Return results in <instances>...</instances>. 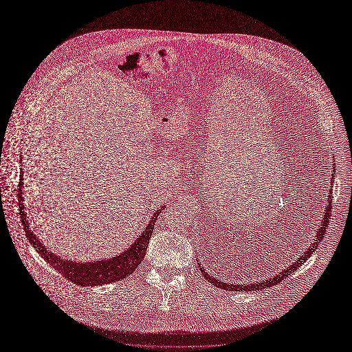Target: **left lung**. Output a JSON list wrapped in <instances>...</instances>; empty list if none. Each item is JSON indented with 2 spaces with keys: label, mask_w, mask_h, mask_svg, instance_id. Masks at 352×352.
Returning <instances> with one entry per match:
<instances>
[{
  "label": "left lung",
  "mask_w": 352,
  "mask_h": 352,
  "mask_svg": "<svg viewBox=\"0 0 352 352\" xmlns=\"http://www.w3.org/2000/svg\"><path fill=\"white\" fill-rule=\"evenodd\" d=\"M331 176H333V179H334V172L331 173ZM333 179H331V183H333ZM330 187H333V186H330ZM327 201H329V204H327L326 208H324V214H323V217H322V223H320V227H319V230H318V232H316V238L314 239L312 246H309L297 260H294V261L292 263V265L286 267V270H283L282 272H279V275H275L274 278H270V279H265V280H261V282L249 283V285H238V283H236V285H232V283H226V282H223V280H219L217 278L209 275L208 272H205V270L201 267V264H198L201 272L204 274V276L206 278V280L210 282L212 285H214V286H217V287H221V289H226V290H232V292H234V290H235V292L258 290V289H265V287H271V286H274V285H278V283L282 282L287 275H290L292 272H294L302 263H305V260L315 252V249H318L319 242H322V239H323V236H324V232H326V227H327V224H329L330 212H331V202H330V201H331V190H330V192H329Z\"/></svg>",
  "instance_id": "8db88e82"
}]
</instances>
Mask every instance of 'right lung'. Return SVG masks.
<instances>
[{
  "label": "right lung",
  "instance_id": "obj_1",
  "mask_svg": "<svg viewBox=\"0 0 352 352\" xmlns=\"http://www.w3.org/2000/svg\"><path fill=\"white\" fill-rule=\"evenodd\" d=\"M22 187H23V172L21 173L19 179V192H18V199H19V213H21V220L26 232L28 239L30 243L36 248V250L41 254V257L48 261L58 272H60L65 278H67L70 282H74L77 285L82 286H99L104 283H113L118 282L126 276H129L136 267L142 263L144 258L148 241L153 235V228L155 226V220L160 216V213L164 210V206L155 210L153 214L148 226L144 228V231L140 234L138 241L132 243L128 250L124 253L107 258V260H99L94 263H77V261H70L66 258H62L60 256L47 250V248L38 241L36 234L29 228V221H28V214L25 212V204H23V197H22Z\"/></svg>",
  "mask_w": 352,
  "mask_h": 352
}]
</instances>
